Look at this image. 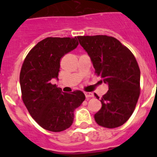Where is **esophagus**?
Masks as SVG:
<instances>
[{"label": "esophagus", "mask_w": 157, "mask_h": 157, "mask_svg": "<svg viewBox=\"0 0 157 157\" xmlns=\"http://www.w3.org/2000/svg\"><path fill=\"white\" fill-rule=\"evenodd\" d=\"M85 95L86 99H90V98H93V97H94V94L91 92H86Z\"/></svg>", "instance_id": "1"}]
</instances>
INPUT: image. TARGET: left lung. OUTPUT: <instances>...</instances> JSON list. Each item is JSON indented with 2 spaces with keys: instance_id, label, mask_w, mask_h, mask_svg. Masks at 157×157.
I'll return each instance as SVG.
<instances>
[{
  "instance_id": "8db88e82",
  "label": "left lung",
  "mask_w": 157,
  "mask_h": 157,
  "mask_svg": "<svg viewBox=\"0 0 157 157\" xmlns=\"http://www.w3.org/2000/svg\"><path fill=\"white\" fill-rule=\"evenodd\" d=\"M78 39L90 58L96 74L109 86L100 100L102 107L94 115L95 121L106 128L120 127L131 116L139 98L141 73L137 60L113 37L78 36Z\"/></svg>"
}]
</instances>
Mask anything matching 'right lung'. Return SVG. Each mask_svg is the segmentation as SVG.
<instances>
[{
    "label": "right lung",
    "mask_w": 157,
    "mask_h": 157,
    "mask_svg": "<svg viewBox=\"0 0 157 157\" xmlns=\"http://www.w3.org/2000/svg\"><path fill=\"white\" fill-rule=\"evenodd\" d=\"M78 45L77 37H47L29 52L22 66L19 82L22 98L32 118L42 128L59 132L74 121V111L85 101L80 90L63 93L58 80L60 59Z\"/></svg>",
    "instance_id": "1"
}]
</instances>
